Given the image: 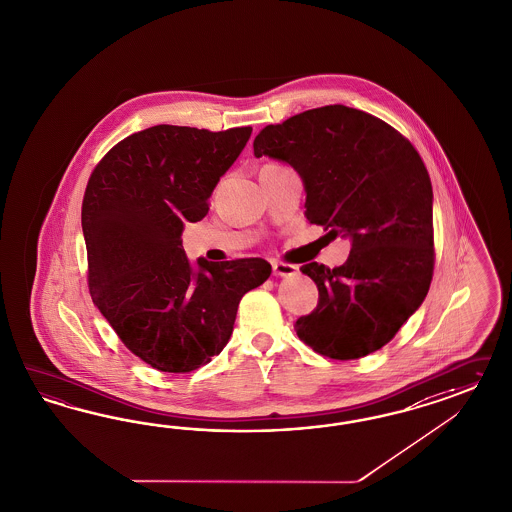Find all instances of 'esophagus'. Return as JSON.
I'll list each match as a JSON object with an SVG mask.
<instances>
[{
	"label": "esophagus",
	"mask_w": 512,
	"mask_h": 512,
	"mask_svg": "<svg viewBox=\"0 0 512 512\" xmlns=\"http://www.w3.org/2000/svg\"><path fill=\"white\" fill-rule=\"evenodd\" d=\"M272 272L278 278H291V276L298 274V268H296L295 264L274 263L272 264Z\"/></svg>",
	"instance_id": "1"
}]
</instances>
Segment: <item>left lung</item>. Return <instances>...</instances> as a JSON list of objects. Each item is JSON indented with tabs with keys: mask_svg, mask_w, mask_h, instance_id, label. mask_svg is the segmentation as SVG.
I'll use <instances>...</instances> for the list:
<instances>
[{
	"mask_svg": "<svg viewBox=\"0 0 512 512\" xmlns=\"http://www.w3.org/2000/svg\"><path fill=\"white\" fill-rule=\"evenodd\" d=\"M253 152L291 165L306 219L351 240L338 268H300L319 304L296 321L298 338L336 360L381 349L419 310L434 272V191L417 150L372 114L328 105L266 125Z\"/></svg>",
	"mask_w": 512,
	"mask_h": 512,
	"instance_id": "1",
	"label": "left lung"
}]
</instances>
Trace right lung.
I'll return each instance as SVG.
<instances>
[{"mask_svg": "<svg viewBox=\"0 0 512 512\" xmlns=\"http://www.w3.org/2000/svg\"><path fill=\"white\" fill-rule=\"evenodd\" d=\"M249 137L251 127L154 125L118 142L90 176L82 233L93 304L159 372H191L219 355L242 296L270 278L264 259L193 264L180 240L208 214Z\"/></svg>", "mask_w": 512, "mask_h": 512, "instance_id": "add662e5", "label": "right lung"}]
</instances>
